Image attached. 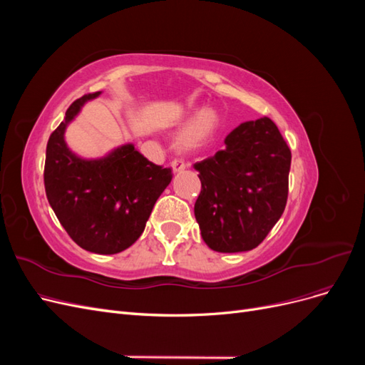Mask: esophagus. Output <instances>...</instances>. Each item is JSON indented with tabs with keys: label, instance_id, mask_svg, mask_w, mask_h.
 <instances>
[{
	"label": "esophagus",
	"instance_id": "esophagus-1",
	"mask_svg": "<svg viewBox=\"0 0 365 365\" xmlns=\"http://www.w3.org/2000/svg\"><path fill=\"white\" fill-rule=\"evenodd\" d=\"M170 168H172L173 173H180V172H182L185 169V164L182 161H180V160H173L170 163Z\"/></svg>",
	"mask_w": 365,
	"mask_h": 365
}]
</instances>
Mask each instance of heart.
I'll use <instances>...</instances> for the list:
<instances>
[{
	"mask_svg": "<svg viewBox=\"0 0 365 365\" xmlns=\"http://www.w3.org/2000/svg\"><path fill=\"white\" fill-rule=\"evenodd\" d=\"M193 120L187 125L176 138V148L181 150H192L204 146L215 135L220 125V115L215 108H204L196 111Z\"/></svg>",
	"mask_w": 365,
	"mask_h": 365,
	"instance_id": "heart-1",
	"label": "heart"
}]
</instances>
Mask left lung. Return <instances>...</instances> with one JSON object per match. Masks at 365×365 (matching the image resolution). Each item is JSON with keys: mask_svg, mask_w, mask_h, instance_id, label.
<instances>
[{"mask_svg": "<svg viewBox=\"0 0 365 365\" xmlns=\"http://www.w3.org/2000/svg\"><path fill=\"white\" fill-rule=\"evenodd\" d=\"M224 143L222 150L193 164L202 185L195 217L208 248L250 251L284 212L291 150L268 117L244 121Z\"/></svg>", "mask_w": 365, "mask_h": 365, "instance_id": "obj_1", "label": "left lung"}]
</instances>
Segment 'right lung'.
I'll list each match as a JSON object with an SVG mask.
<instances>
[{
    "label": "right lung",
    "mask_w": 365,
    "mask_h": 365,
    "mask_svg": "<svg viewBox=\"0 0 365 365\" xmlns=\"http://www.w3.org/2000/svg\"><path fill=\"white\" fill-rule=\"evenodd\" d=\"M101 94L77 98L50 135L43 184L54 215L77 245L96 254H117L145 231L172 170L150 163L132 143L98 158H83L68 148L65 130L83 105Z\"/></svg>",
    "instance_id": "add662e5"
}]
</instances>
